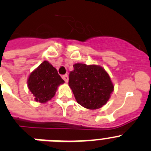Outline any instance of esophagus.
Returning <instances> with one entry per match:
<instances>
[{"label": "esophagus", "instance_id": "34e87169", "mask_svg": "<svg viewBox=\"0 0 151 151\" xmlns=\"http://www.w3.org/2000/svg\"><path fill=\"white\" fill-rule=\"evenodd\" d=\"M63 79L65 80V83L68 82V76L67 74H65V75H63Z\"/></svg>", "mask_w": 151, "mask_h": 151}]
</instances>
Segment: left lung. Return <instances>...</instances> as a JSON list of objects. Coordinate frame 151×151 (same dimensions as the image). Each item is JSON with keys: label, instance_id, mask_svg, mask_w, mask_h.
<instances>
[{"label": "left lung", "instance_id": "obj_1", "mask_svg": "<svg viewBox=\"0 0 151 151\" xmlns=\"http://www.w3.org/2000/svg\"><path fill=\"white\" fill-rule=\"evenodd\" d=\"M69 74L68 85L77 102L88 109L101 108L109 101L114 86L101 66L76 63Z\"/></svg>", "mask_w": 151, "mask_h": 151}]
</instances>
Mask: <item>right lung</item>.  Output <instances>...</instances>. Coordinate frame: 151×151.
Instances as JSON below:
<instances>
[{
	"instance_id": "obj_1",
	"label": "right lung",
	"mask_w": 151,
	"mask_h": 151,
	"mask_svg": "<svg viewBox=\"0 0 151 151\" xmlns=\"http://www.w3.org/2000/svg\"><path fill=\"white\" fill-rule=\"evenodd\" d=\"M64 83L57 70L47 61H44L30 73L27 86L35 101L45 104L54 97L59 86Z\"/></svg>"
}]
</instances>
